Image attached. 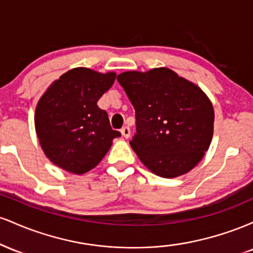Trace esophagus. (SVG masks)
<instances>
[{"instance_id": "34e87169", "label": "esophagus", "mask_w": 253, "mask_h": 253, "mask_svg": "<svg viewBox=\"0 0 253 253\" xmlns=\"http://www.w3.org/2000/svg\"><path fill=\"white\" fill-rule=\"evenodd\" d=\"M121 134H123L124 138H129L130 136V129L128 128V127H124L123 129H121Z\"/></svg>"}]
</instances>
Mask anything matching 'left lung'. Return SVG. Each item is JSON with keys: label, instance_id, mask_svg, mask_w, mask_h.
<instances>
[{"label": "left lung", "instance_id": "1", "mask_svg": "<svg viewBox=\"0 0 253 253\" xmlns=\"http://www.w3.org/2000/svg\"><path fill=\"white\" fill-rule=\"evenodd\" d=\"M117 80L135 109L129 145L141 163L164 178L194 169L214 132L213 104L202 89L168 68L126 71Z\"/></svg>", "mask_w": 253, "mask_h": 253}]
</instances>
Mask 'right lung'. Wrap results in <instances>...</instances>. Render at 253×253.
I'll return each mask as SVG.
<instances>
[{"mask_svg":"<svg viewBox=\"0 0 253 253\" xmlns=\"http://www.w3.org/2000/svg\"><path fill=\"white\" fill-rule=\"evenodd\" d=\"M115 72L75 68L52 82L38 101L34 125L40 146L60 169L83 175L102 161L120 132L113 130L97 101L114 84Z\"/></svg>","mask_w":253,"mask_h":253,"instance_id":"right-lung-1","label":"right lung"}]
</instances>
